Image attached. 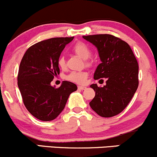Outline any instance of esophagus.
I'll return each mask as SVG.
<instances>
[{"label": "esophagus", "instance_id": "1", "mask_svg": "<svg viewBox=\"0 0 157 157\" xmlns=\"http://www.w3.org/2000/svg\"><path fill=\"white\" fill-rule=\"evenodd\" d=\"M78 89L85 90V89H86V86H78Z\"/></svg>", "mask_w": 157, "mask_h": 157}]
</instances>
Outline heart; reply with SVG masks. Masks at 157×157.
<instances>
[{"instance_id": "1", "label": "heart", "mask_w": 157, "mask_h": 157, "mask_svg": "<svg viewBox=\"0 0 157 157\" xmlns=\"http://www.w3.org/2000/svg\"><path fill=\"white\" fill-rule=\"evenodd\" d=\"M73 51L76 55H77L81 58L86 60L89 58L91 56V50L87 45L83 43H77L73 47ZM88 64H89L88 63ZM58 65L60 68H64L66 67V60L64 57H60L58 59ZM88 77V72L86 71H71L68 75L67 80L75 82L77 84H84L86 82V79Z\"/></svg>"}]
</instances>
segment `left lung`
I'll list each match as a JSON object with an SVG mask.
<instances>
[{"mask_svg": "<svg viewBox=\"0 0 157 157\" xmlns=\"http://www.w3.org/2000/svg\"><path fill=\"white\" fill-rule=\"evenodd\" d=\"M98 51L101 63L97 66L94 79L106 78L105 86L91 84L95 97L89 105L102 117H111L122 112L138 88L139 66L128 44L111 35L82 36Z\"/></svg>", "mask_w": 157, "mask_h": 157, "instance_id": "8db88e82", "label": "left lung"}]
</instances>
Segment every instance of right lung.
I'll use <instances>...</instances> for the list:
<instances>
[{
    "instance_id": "obj_1",
    "label": "right lung",
    "mask_w": 157,
    "mask_h": 157,
    "mask_svg": "<svg viewBox=\"0 0 157 157\" xmlns=\"http://www.w3.org/2000/svg\"><path fill=\"white\" fill-rule=\"evenodd\" d=\"M71 37H54L37 43L27 49L20 64L17 86L23 103L32 116L51 121L62 112L77 86L63 81L59 88L52 86L54 77L60 74L58 59Z\"/></svg>"
}]
</instances>
